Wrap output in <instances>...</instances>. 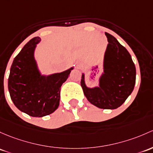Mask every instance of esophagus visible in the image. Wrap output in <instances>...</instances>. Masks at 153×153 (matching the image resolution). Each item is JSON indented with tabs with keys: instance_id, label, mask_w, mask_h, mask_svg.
I'll return each mask as SVG.
<instances>
[{
	"instance_id": "esophagus-1",
	"label": "esophagus",
	"mask_w": 153,
	"mask_h": 153,
	"mask_svg": "<svg viewBox=\"0 0 153 153\" xmlns=\"http://www.w3.org/2000/svg\"><path fill=\"white\" fill-rule=\"evenodd\" d=\"M78 66H79V65H78Z\"/></svg>"
}]
</instances>
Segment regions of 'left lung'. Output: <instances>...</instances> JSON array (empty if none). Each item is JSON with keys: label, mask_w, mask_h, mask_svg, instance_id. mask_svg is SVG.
<instances>
[{"label": "left lung", "mask_w": 153, "mask_h": 153, "mask_svg": "<svg viewBox=\"0 0 153 153\" xmlns=\"http://www.w3.org/2000/svg\"><path fill=\"white\" fill-rule=\"evenodd\" d=\"M105 34L108 44L99 86L88 88L85 84L84 74L82 75L81 85L92 105L102 109H116L123 105L134 89L136 67L126 48L114 36L108 33Z\"/></svg>", "instance_id": "8db88e82"}]
</instances>
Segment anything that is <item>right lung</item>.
Masks as SVG:
<instances>
[{
	"label": "right lung",
	"instance_id": "add662e5",
	"mask_svg": "<svg viewBox=\"0 0 153 153\" xmlns=\"http://www.w3.org/2000/svg\"><path fill=\"white\" fill-rule=\"evenodd\" d=\"M40 40L38 36L31 39L14 58L8 80L14 105L33 117L51 114L58 108L61 86L73 70L71 67L60 73L42 75L33 56Z\"/></svg>",
	"mask_w": 153,
	"mask_h": 153
}]
</instances>
